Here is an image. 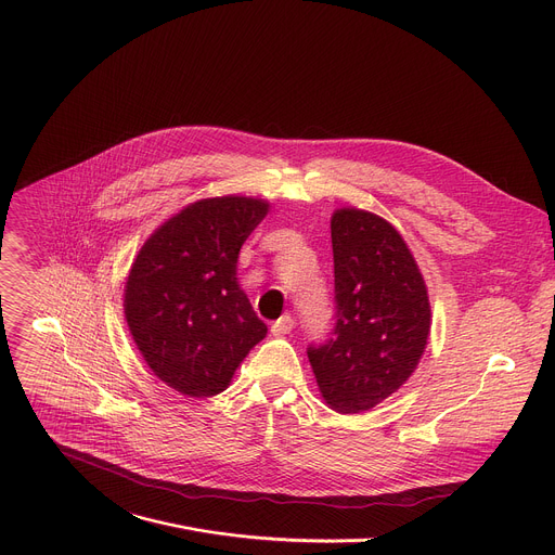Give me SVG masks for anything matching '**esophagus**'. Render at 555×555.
<instances>
[{
    "mask_svg": "<svg viewBox=\"0 0 555 555\" xmlns=\"http://www.w3.org/2000/svg\"><path fill=\"white\" fill-rule=\"evenodd\" d=\"M292 327H294V319L289 317V314H283L276 323H272V334L274 336H285V334H289L292 332Z\"/></svg>",
    "mask_w": 555,
    "mask_h": 555,
    "instance_id": "1",
    "label": "esophagus"
}]
</instances>
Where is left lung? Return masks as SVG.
<instances>
[{"label":"left lung","mask_w":555,"mask_h":555,"mask_svg":"<svg viewBox=\"0 0 555 555\" xmlns=\"http://www.w3.org/2000/svg\"><path fill=\"white\" fill-rule=\"evenodd\" d=\"M336 327L327 345L308 349L317 387L338 414H361L416 372L431 330L423 272L400 232L383 217L332 212Z\"/></svg>","instance_id":"8db88e82"}]
</instances>
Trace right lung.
<instances>
[{
    "label": "right lung",
    "mask_w": 555,
    "mask_h": 555,
    "mask_svg": "<svg viewBox=\"0 0 555 555\" xmlns=\"http://www.w3.org/2000/svg\"><path fill=\"white\" fill-rule=\"evenodd\" d=\"M270 201L225 194L198 198L145 238L124 287L130 336L170 389L204 398L223 391L268 327L236 279L245 238Z\"/></svg>",
    "instance_id": "add662e5"
}]
</instances>
